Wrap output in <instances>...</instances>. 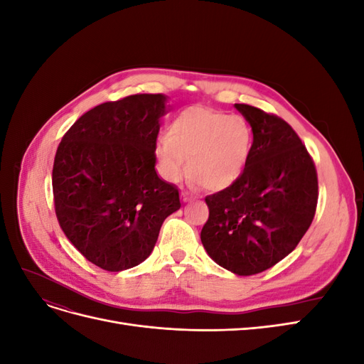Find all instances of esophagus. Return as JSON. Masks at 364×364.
Masks as SVG:
<instances>
[{
  "mask_svg": "<svg viewBox=\"0 0 364 364\" xmlns=\"http://www.w3.org/2000/svg\"><path fill=\"white\" fill-rule=\"evenodd\" d=\"M193 199H196V197H194L193 194H190L188 191H182V200H183V202H190V200H193Z\"/></svg>",
  "mask_w": 364,
  "mask_h": 364,
  "instance_id": "34e87169",
  "label": "esophagus"
}]
</instances>
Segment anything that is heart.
<instances>
[{"instance_id": "obj_1", "label": "heart", "mask_w": 364, "mask_h": 364, "mask_svg": "<svg viewBox=\"0 0 364 364\" xmlns=\"http://www.w3.org/2000/svg\"><path fill=\"white\" fill-rule=\"evenodd\" d=\"M252 142V127L243 117L196 106L171 121L167 138L158 141L156 156L165 179L178 182L188 165L196 183L218 191L243 174Z\"/></svg>"}]
</instances>
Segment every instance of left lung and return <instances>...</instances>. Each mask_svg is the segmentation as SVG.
Wrapping results in <instances>:
<instances>
[{
  "label": "left lung",
  "mask_w": 364,
  "mask_h": 364,
  "mask_svg": "<svg viewBox=\"0 0 364 364\" xmlns=\"http://www.w3.org/2000/svg\"><path fill=\"white\" fill-rule=\"evenodd\" d=\"M253 132L243 174L208 196L200 240L218 266L240 277L273 267L310 228L318 185L313 158L293 127L274 114L235 105Z\"/></svg>",
  "instance_id": "obj_1"
}]
</instances>
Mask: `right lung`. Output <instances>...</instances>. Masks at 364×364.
I'll list each match as a JSON object with an SVG mask.
<instances>
[{
	"label": "right lung",
	"instance_id": "right-lung-1",
	"mask_svg": "<svg viewBox=\"0 0 364 364\" xmlns=\"http://www.w3.org/2000/svg\"><path fill=\"white\" fill-rule=\"evenodd\" d=\"M162 94H135L83 114L63 135L53 165L54 211L63 234L97 267L138 266L179 190L156 174Z\"/></svg>",
	"mask_w": 364,
	"mask_h": 364
}]
</instances>
